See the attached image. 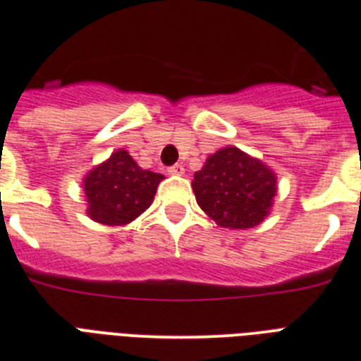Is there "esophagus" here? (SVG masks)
<instances>
[{
  "label": "esophagus",
  "instance_id": "obj_1",
  "mask_svg": "<svg viewBox=\"0 0 361 361\" xmlns=\"http://www.w3.org/2000/svg\"><path fill=\"white\" fill-rule=\"evenodd\" d=\"M167 173L171 174V176H183L185 169H183V165L176 164V165H173V167H169Z\"/></svg>",
  "mask_w": 361,
  "mask_h": 361
}]
</instances>
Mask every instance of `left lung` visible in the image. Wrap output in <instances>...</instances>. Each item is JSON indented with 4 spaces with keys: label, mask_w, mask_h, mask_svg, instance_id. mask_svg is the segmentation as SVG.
I'll list each match as a JSON object with an SVG mask.
<instances>
[{
    "label": "left lung",
    "mask_w": 361,
    "mask_h": 361,
    "mask_svg": "<svg viewBox=\"0 0 361 361\" xmlns=\"http://www.w3.org/2000/svg\"><path fill=\"white\" fill-rule=\"evenodd\" d=\"M196 201L216 225L246 230L268 217L277 194V176L268 165L241 149L223 147L194 173Z\"/></svg>",
    "instance_id": "1"
}]
</instances>
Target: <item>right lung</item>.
Listing matches in <instances>:
<instances>
[{
  "mask_svg": "<svg viewBox=\"0 0 361 361\" xmlns=\"http://www.w3.org/2000/svg\"><path fill=\"white\" fill-rule=\"evenodd\" d=\"M164 174L145 171L126 149H116L84 176L86 214L95 223L124 226L151 207Z\"/></svg>",
  "mask_w": 361,
  "mask_h": 361,
  "instance_id": "right-lung-1",
  "label": "right lung"
}]
</instances>
